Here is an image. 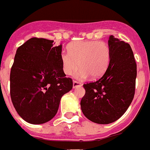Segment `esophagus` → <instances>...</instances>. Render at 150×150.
I'll return each mask as SVG.
<instances>
[{
    "mask_svg": "<svg viewBox=\"0 0 150 150\" xmlns=\"http://www.w3.org/2000/svg\"><path fill=\"white\" fill-rule=\"evenodd\" d=\"M82 86V83L80 82H77V81H74L73 82V87L74 88H77V87H80V86Z\"/></svg>",
    "mask_w": 150,
    "mask_h": 150,
    "instance_id": "34e87169",
    "label": "esophagus"
}]
</instances>
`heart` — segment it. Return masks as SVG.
<instances>
[{"label": "heart", "mask_w": 150, "mask_h": 150, "mask_svg": "<svg viewBox=\"0 0 150 150\" xmlns=\"http://www.w3.org/2000/svg\"><path fill=\"white\" fill-rule=\"evenodd\" d=\"M69 51L60 54L62 68L66 75H71L80 67L75 76L80 80L90 75L99 77L106 71L110 60V50L108 44L97 40H80L68 46Z\"/></svg>", "instance_id": "heart-1"}]
</instances>
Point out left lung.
<instances>
[{"mask_svg":"<svg viewBox=\"0 0 150 150\" xmlns=\"http://www.w3.org/2000/svg\"><path fill=\"white\" fill-rule=\"evenodd\" d=\"M110 60L105 74L95 82L83 84L80 101L83 113L99 124H109L120 118L133 101L137 64L131 47L110 35Z\"/></svg>","mask_w":150,"mask_h":150,"instance_id":"1","label":"left lung"}]
</instances>
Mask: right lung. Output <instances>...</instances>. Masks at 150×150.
I'll list each match as a JSON object with an SVG mask.
<instances>
[{
	"mask_svg": "<svg viewBox=\"0 0 150 150\" xmlns=\"http://www.w3.org/2000/svg\"><path fill=\"white\" fill-rule=\"evenodd\" d=\"M30 38L17 48L10 75L11 97L19 116L31 124H43L57 112L60 99L73 88L62 68V44Z\"/></svg>",
	"mask_w": 150,
	"mask_h": 150,
	"instance_id": "1",
	"label": "right lung"
}]
</instances>
